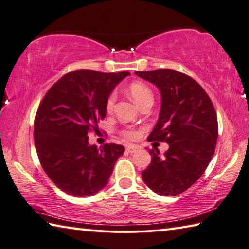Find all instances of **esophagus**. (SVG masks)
Returning <instances> with one entry per match:
<instances>
[{"mask_svg":"<svg viewBox=\"0 0 249 249\" xmlns=\"http://www.w3.org/2000/svg\"><path fill=\"white\" fill-rule=\"evenodd\" d=\"M125 150L128 151V153L132 154V153H134V151L138 150V146H135V145H129V146L125 148Z\"/></svg>","mask_w":249,"mask_h":249,"instance_id":"esophagus-1","label":"esophagus"}]
</instances>
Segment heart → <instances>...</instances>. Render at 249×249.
<instances>
[{"label":"heart","mask_w":249,"mask_h":249,"mask_svg":"<svg viewBox=\"0 0 249 249\" xmlns=\"http://www.w3.org/2000/svg\"><path fill=\"white\" fill-rule=\"evenodd\" d=\"M128 90H129V94L132 98V100H133L139 106H141L144 102H146V101H153V92H151V90L149 89L148 86H146L143 83H140V82L132 83L129 86ZM115 100H116V95L111 94L108 98L107 105H106L107 110H110L114 107ZM125 135L128 136V138L132 139L135 136V132L129 131V132H126Z\"/></svg>","instance_id":"1"}]
</instances>
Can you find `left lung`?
<instances>
[{
	"label": "left lung",
	"mask_w": 249,
	"mask_h": 249,
	"mask_svg": "<svg viewBox=\"0 0 249 249\" xmlns=\"http://www.w3.org/2000/svg\"><path fill=\"white\" fill-rule=\"evenodd\" d=\"M160 91L159 118L148 141L169 144L163 156L151 149V162L142 172L145 184L160 196H176L204 173L215 153L217 115L210 96L195 79L174 70L135 72Z\"/></svg>",
	"instance_id": "8db88e82"
}]
</instances>
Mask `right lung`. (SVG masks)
<instances>
[{"label":"right lung","mask_w":249,"mask_h":249,"mask_svg":"<svg viewBox=\"0 0 249 249\" xmlns=\"http://www.w3.org/2000/svg\"><path fill=\"white\" fill-rule=\"evenodd\" d=\"M129 72L75 71L62 76L40 102L34 143L40 164L53 184L73 196L96 195L107 185L124 147L89 144L88 133L106 116L110 93Z\"/></svg>","instance_id":"obj_1"}]
</instances>
